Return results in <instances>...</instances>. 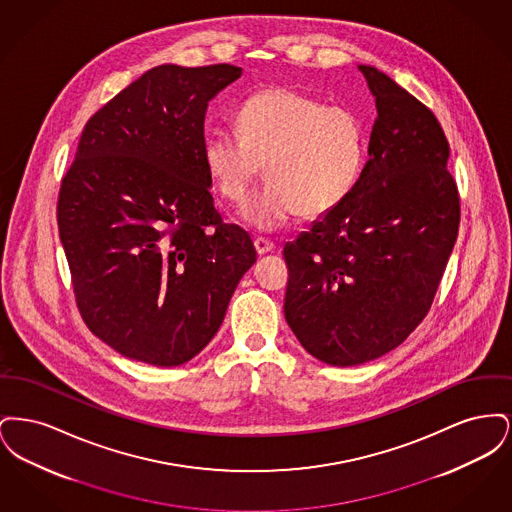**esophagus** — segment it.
Returning a JSON list of instances; mask_svg holds the SVG:
<instances>
[{
    "label": "esophagus",
    "instance_id": "obj_1",
    "mask_svg": "<svg viewBox=\"0 0 512 512\" xmlns=\"http://www.w3.org/2000/svg\"><path fill=\"white\" fill-rule=\"evenodd\" d=\"M253 244H255V249H257L259 255H267V253H270V251L274 249V244L268 242L265 238H257Z\"/></svg>",
    "mask_w": 512,
    "mask_h": 512
}]
</instances>
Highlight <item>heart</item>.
<instances>
[{
  "mask_svg": "<svg viewBox=\"0 0 512 512\" xmlns=\"http://www.w3.org/2000/svg\"><path fill=\"white\" fill-rule=\"evenodd\" d=\"M236 124L238 132L213 130L203 157L215 188L232 203L244 201L265 169L267 182L242 211L245 222L261 232L284 226L297 213L309 219L330 213L365 171L368 132L353 107L268 88L245 99Z\"/></svg>",
  "mask_w": 512,
  "mask_h": 512,
  "instance_id": "obj_1",
  "label": "heart"
}]
</instances>
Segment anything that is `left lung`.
<instances>
[{
  "label": "left lung",
  "instance_id": "8db88e82",
  "mask_svg": "<svg viewBox=\"0 0 512 512\" xmlns=\"http://www.w3.org/2000/svg\"><path fill=\"white\" fill-rule=\"evenodd\" d=\"M376 101L365 171L349 197L284 247V315L318 361L363 365L426 317L459 230L449 144L434 113L359 65Z\"/></svg>",
  "mask_w": 512,
  "mask_h": 512
}]
</instances>
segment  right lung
<instances>
[{"label":"right lung","instance_id":"1","mask_svg":"<svg viewBox=\"0 0 512 512\" xmlns=\"http://www.w3.org/2000/svg\"><path fill=\"white\" fill-rule=\"evenodd\" d=\"M234 65H159L86 122L61 182L59 236L88 328L128 359L188 363L213 340L257 261L211 195L207 103Z\"/></svg>","mask_w":512,"mask_h":512}]
</instances>
